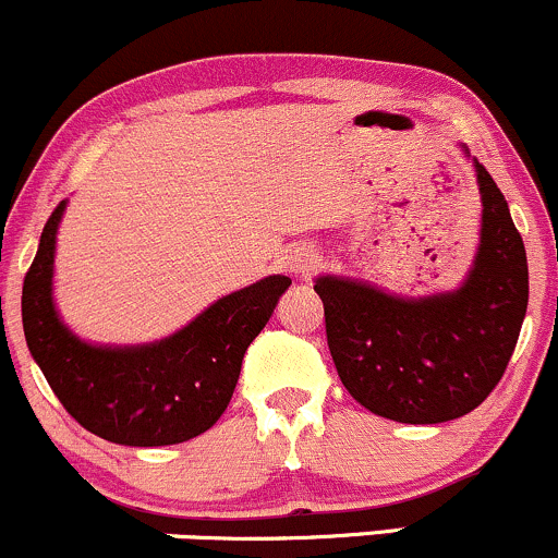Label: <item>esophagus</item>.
I'll return each mask as SVG.
<instances>
[{
	"instance_id": "obj_1",
	"label": "esophagus",
	"mask_w": 558,
	"mask_h": 558,
	"mask_svg": "<svg viewBox=\"0 0 558 558\" xmlns=\"http://www.w3.org/2000/svg\"><path fill=\"white\" fill-rule=\"evenodd\" d=\"M317 262H320L317 259V251L310 246H296L286 254V265H289L291 272H296V275H307L310 269L317 265Z\"/></svg>"
}]
</instances>
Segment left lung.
<instances>
[{"instance_id":"8db88e82","label":"left lung","mask_w":558,"mask_h":558,"mask_svg":"<svg viewBox=\"0 0 558 558\" xmlns=\"http://www.w3.org/2000/svg\"><path fill=\"white\" fill-rule=\"evenodd\" d=\"M480 248L456 291L402 299L360 280L320 275L330 357L349 395L400 424L461 418L498 387L527 315L522 235L493 177L474 158Z\"/></svg>"}]
</instances>
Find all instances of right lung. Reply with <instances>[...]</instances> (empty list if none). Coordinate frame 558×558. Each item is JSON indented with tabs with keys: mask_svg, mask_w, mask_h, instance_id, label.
<instances>
[{
	"mask_svg": "<svg viewBox=\"0 0 558 558\" xmlns=\"http://www.w3.org/2000/svg\"><path fill=\"white\" fill-rule=\"evenodd\" d=\"M65 201L47 219L23 280V333L54 397L87 432L130 448L187 442L230 405L243 354L291 286L286 275L228 293L153 344L97 347L60 320L52 299L54 238Z\"/></svg>",
	"mask_w": 558,
	"mask_h": 558,
	"instance_id": "right-lung-1",
	"label": "right lung"
}]
</instances>
